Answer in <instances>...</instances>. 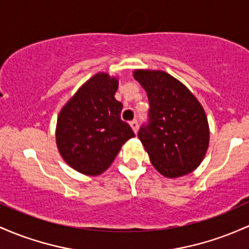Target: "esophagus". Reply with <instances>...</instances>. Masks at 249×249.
Listing matches in <instances>:
<instances>
[{"mask_svg": "<svg viewBox=\"0 0 249 249\" xmlns=\"http://www.w3.org/2000/svg\"><path fill=\"white\" fill-rule=\"evenodd\" d=\"M130 125H131V127H132L133 132L137 133V131H138V122H137V120H132V122L130 123Z\"/></svg>", "mask_w": 249, "mask_h": 249, "instance_id": "obj_1", "label": "esophagus"}]
</instances>
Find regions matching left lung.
<instances>
[{
  "mask_svg": "<svg viewBox=\"0 0 249 249\" xmlns=\"http://www.w3.org/2000/svg\"><path fill=\"white\" fill-rule=\"evenodd\" d=\"M133 78L149 99V123L138 138L156 170L168 178L195 170L209 145L206 112L187 87L163 71L136 70Z\"/></svg>",
  "mask_w": 249,
  "mask_h": 249,
  "instance_id": "left-lung-1",
  "label": "left lung"
}]
</instances>
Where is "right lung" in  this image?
Returning a JSON list of instances; mask_svg holds the SVG:
<instances>
[{
  "mask_svg": "<svg viewBox=\"0 0 249 249\" xmlns=\"http://www.w3.org/2000/svg\"><path fill=\"white\" fill-rule=\"evenodd\" d=\"M118 79L97 73L61 108L56 123V145L71 168L89 176L112 164L123 144L135 137L120 119L123 104L114 98Z\"/></svg>",
  "mask_w": 249,
  "mask_h": 249,
  "instance_id": "1",
  "label": "right lung"
}]
</instances>
